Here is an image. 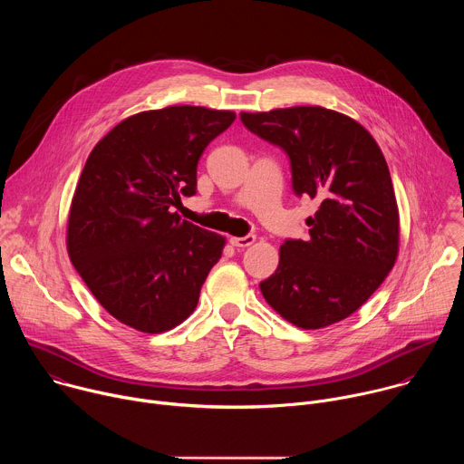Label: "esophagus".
<instances>
[{
	"instance_id": "esophagus-1",
	"label": "esophagus",
	"mask_w": 464,
	"mask_h": 464,
	"mask_svg": "<svg viewBox=\"0 0 464 464\" xmlns=\"http://www.w3.org/2000/svg\"><path fill=\"white\" fill-rule=\"evenodd\" d=\"M255 240H256V237H255V235H246V237H231V238H229L231 246H235V247H249L251 244H255Z\"/></svg>"
}]
</instances>
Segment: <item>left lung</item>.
Masks as SVG:
<instances>
[{
	"mask_svg": "<svg viewBox=\"0 0 464 464\" xmlns=\"http://www.w3.org/2000/svg\"><path fill=\"white\" fill-rule=\"evenodd\" d=\"M258 138L281 147L299 196L319 204L308 240H286L279 266L260 283L292 324L315 330L354 314L399 256L401 218L385 158L353 117L323 106L242 111Z\"/></svg>",
	"mask_w": 464,
	"mask_h": 464,
	"instance_id": "8db88e82",
	"label": "left lung"
}]
</instances>
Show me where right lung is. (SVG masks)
Returning a JSON list of instances; mask_svg holds the SVG:
<instances>
[{
    "label": "right lung",
    "instance_id": "obj_1",
    "mask_svg": "<svg viewBox=\"0 0 464 464\" xmlns=\"http://www.w3.org/2000/svg\"><path fill=\"white\" fill-rule=\"evenodd\" d=\"M235 111L167 106L130 115L93 147L65 231L75 270L117 321L147 334L183 323L226 237L181 220L206 147Z\"/></svg>",
    "mask_w": 464,
    "mask_h": 464
}]
</instances>
